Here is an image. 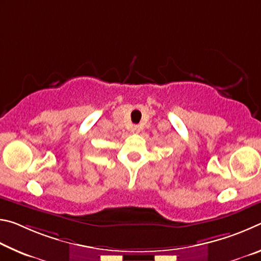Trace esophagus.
<instances>
[{
  "label": "esophagus",
  "mask_w": 261,
  "mask_h": 261,
  "mask_svg": "<svg viewBox=\"0 0 261 261\" xmlns=\"http://www.w3.org/2000/svg\"><path fill=\"white\" fill-rule=\"evenodd\" d=\"M132 131H134L135 134H138V132L140 131V127H139L138 125H135V126H134V129H132Z\"/></svg>",
  "instance_id": "obj_1"
}]
</instances>
